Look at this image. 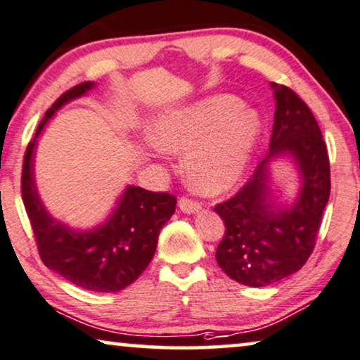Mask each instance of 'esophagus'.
Wrapping results in <instances>:
<instances>
[{
    "instance_id": "esophagus-1",
    "label": "esophagus",
    "mask_w": 360,
    "mask_h": 360,
    "mask_svg": "<svg viewBox=\"0 0 360 360\" xmlns=\"http://www.w3.org/2000/svg\"><path fill=\"white\" fill-rule=\"evenodd\" d=\"M179 208L182 213L187 214H194L198 210H200V203H197L194 200H189V198H181L179 200Z\"/></svg>"
}]
</instances>
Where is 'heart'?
<instances>
[{"label": "heart", "mask_w": 360, "mask_h": 360, "mask_svg": "<svg viewBox=\"0 0 360 360\" xmlns=\"http://www.w3.org/2000/svg\"><path fill=\"white\" fill-rule=\"evenodd\" d=\"M243 106L238 96L214 94L165 110L150 124V142L168 153L187 152L184 171L198 194H226L248 174L264 131L259 112Z\"/></svg>", "instance_id": "obj_1"}]
</instances>
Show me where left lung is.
<instances>
[{
    "mask_svg": "<svg viewBox=\"0 0 360 360\" xmlns=\"http://www.w3.org/2000/svg\"><path fill=\"white\" fill-rule=\"evenodd\" d=\"M275 122L268 155L250 181L214 208L223 218L217 262L234 281L250 288L299 271L312 254L321 214L330 198V160L312 111L291 89L270 82ZM286 159L298 174L292 196L272 187V168Z\"/></svg>",
    "mask_w": 360,
    "mask_h": 360,
    "instance_id": "1",
    "label": "left lung"
}]
</instances>
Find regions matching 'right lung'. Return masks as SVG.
<instances>
[{
    "label": "right lung",
    "mask_w": 360,
    "mask_h": 360,
    "mask_svg": "<svg viewBox=\"0 0 360 360\" xmlns=\"http://www.w3.org/2000/svg\"><path fill=\"white\" fill-rule=\"evenodd\" d=\"M95 87V82L76 85L45 112L24 157L22 200L43 264L87 291L117 292L136 281L153 259L158 234L176 210V198L166 192L126 186L108 217L82 229L48 212L35 181L37 142L43 129L64 105Z\"/></svg>",
    "instance_id": "obj_1"
}]
</instances>
